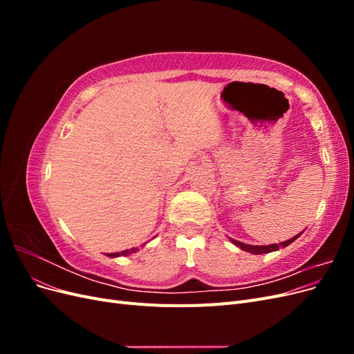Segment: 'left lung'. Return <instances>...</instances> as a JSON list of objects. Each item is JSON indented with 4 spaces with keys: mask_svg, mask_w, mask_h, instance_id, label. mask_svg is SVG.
<instances>
[{
    "mask_svg": "<svg viewBox=\"0 0 354 354\" xmlns=\"http://www.w3.org/2000/svg\"><path fill=\"white\" fill-rule=\"evenodd\" d=\"M299 234H301V233H299ZM299 234H297V236L288 239V241H285L282 243H273V245H246V243H242V242L234 241V239H232V242L236 245V246H239L241 250L248 251L251 254H267V252H272V251H276V250H279V248H285V246H288L289 243H292L299 236Z\"/></svg>",
    "mask_w": 354,
    "mask_h": 354,
    "instance_id": "left-lung-1",
    "label": "left lung"
}]
</instances>
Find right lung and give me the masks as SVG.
Wrapping results in <instances>:
<instances>
[{"instance_id":"add662e5","label":"right lung","mask_w":354,"mask_h":354,"mask_svg":"<svg viewBox=\"0 0 354 354\" xmlns=\"http://www.w3.org/2000/svg\"><path fill=\"white\" fill-rule=\"evenodd\" d=\"M131 252H136V248H131V250H125V251H121V252H113V254H108L109 257H118V255H128Z\"/></svg>"}]
</instances>
